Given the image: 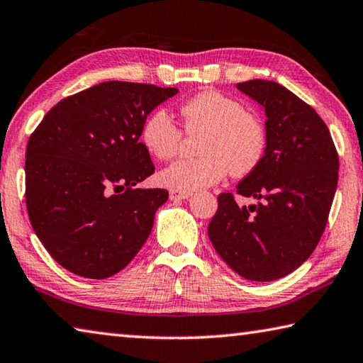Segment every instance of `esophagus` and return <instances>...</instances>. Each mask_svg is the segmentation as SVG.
Wrapping results in <instances>:
<instances>
[{"instance_id":"34e87169","label":"esophagus","mask_w":363,"mask_h":363,"mask_svg":"<svg viewBox=\"0 0 363 363\" xmlns=\"http://www.w3.org/2000/svg\"><path fill=\"white\" fill-rule=\"evenodd\" d=\"M192 196V192H181V190H169V200L171 201H181L187 200Z\"/></svg>"}]
</instances>
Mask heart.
I'll list each match as a JSON object with an SVG mask.
<instances>
[{"instance_id": "heart-1", "label": "heart", "mask_w": 363, "mask_h": 363, "mask_svg": "<svg viewBox=\"0 0 363 363\" xmlns=\"http://www.w3.org/2000/svg\"><path fill=\"white\" fill-rule=\"evenodd\" d=\"M189 131H203L196 158L177 160L160 171L162 186L181 192L210 187L224 179L227 171L245 176L257 168L266 153L267 136L262 121L245 110L243 104L219 91L206 89L181 106ZM145 150L158 160L177 155L181 130L164 108L149 115L140 130Z\"/></svg>"}]
</instances>
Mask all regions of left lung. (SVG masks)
<instances>
[{"instance_id":"obj_1","label":"left lung","mask_w":363,"mask_h":363,"mask_svg":"<svg viewBox=\"0 0 363 363\" xmlns=\"http://www.w3.org/2000/svg\"><path fill=\"white\" fill-rule=\"evenodd\" d=\"M266 115V153L237 184V194L259 200L238 206L218 196L208 225L216 253L233 272L272 281L298 269L320 240L333 203L340 160L327 125L290 89L267 79L238 83Z\"/></svg>"}]
</instances>
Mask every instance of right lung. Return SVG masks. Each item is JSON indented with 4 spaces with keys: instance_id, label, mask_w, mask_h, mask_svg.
<instances>
[{
    "instance_id": "add662e5",
    "label": "right lung",
    "mask_w": 363,
    "mask_h": 363,
    "mask_svg": "<svg viewBox=\"0 0 363 363\" xmlns=\"http://www.w3.org/2000/svg\"><path fill=\"white\" fill-rule=\"evenodd\" d=\"M174 94L176 88L104 82L56 104L30 136V223L70 272L112 277L150 235L168 190L138 187L155 171L139 138L147 115Z\"/></svg>"
}]
</instances>
